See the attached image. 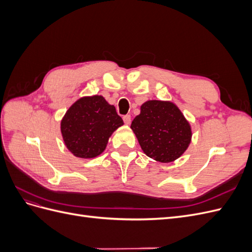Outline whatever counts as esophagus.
<instances>
[{"label":"esophagus","instance_id":"34e87169","mask_svg":"<svg viewBox=\"0 0 252 252\" xmlns=\"http://www.w3.org/2000/svg\"><path fill=\"white\" fill-rule=\"evenodd\" d=\"M123 120H124V123L126 124V125H129L131 123V117L129 116V114H126V116H124L123 117Z\"/></svg>","mask_w":252,"mask_h":252}]
</instances>
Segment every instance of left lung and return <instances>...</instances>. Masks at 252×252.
I'll return each instance as SVG.
<instances>
[{"label": "left lung", "instance_id": "left-lung-1", "mask_svg": "<svg viewBox=\"0 0 252 252\" xmlns=\"http://www.w3.org/2000/svg\"><path fill=\"white\" fill-rule=\"evenodd\" d=\"M130 128L144 154L159 163L178 159L187 150L192 136L189 122L171 101L143 103Z\"/></svg>", "mask_w": 252, "mask_h": 252}]
</instances>
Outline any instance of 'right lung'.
Here are the masks:
<instances>
[{"instance_id":"obj_1","label":"right lung","mask_w":252,"mask_h":252,"mask_svg":"<svg viewBox=\"0 0 252 252\" xmlns=\"http://www.w3.org/2000/svg\"><path fill=\"white\" fill-rule=\"evenodd\" d=\"M124 125L116 107L102 95L82 96L61 120L65 146L81 158H94L103 154L111 134Z\"/></svg>"}]
</instances>
